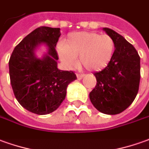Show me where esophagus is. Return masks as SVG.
<instances>
[{
    "label": "esophagus",
    "instance_id": "esophagus-1",
    "mask_svg": "<svg viewBox=\"0 0 149 149\" xmlns=\"http://www.w3.org/2000/svg\"><path fill=\"white\" fill-rule=\"evenodd\" d=\"M76 76H77V79H79V80H80V79H82L83 78H84V74H76Z\"/></svg>",
    "mask_w": 149,
    "mask_h": 149
}]
</instances>
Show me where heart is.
Returning a JSON list of instances; mask_svg holds the SVG:
<instances>
[{
	"instance_id": "1",
	"label": "heart",
	"mask_w": 149,
	"mask_h": 149,
	"mask_svg": "<svg viewBox=\"0 0 149 149\" xmlns=\"http://www.w3.org/2000/svg\"><path fill=\"white\" fill-rule=\"evenodd\" d=\"M115 49V42L109 35H100L93 31L70 33L58 47L61 61L69 69L76 64V58L85 68L99 71L111 61Z\"/></svg>"
}]
</instances>
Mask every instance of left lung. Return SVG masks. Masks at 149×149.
I'll return each instance as SVG.
<instances>
[{"instance_id": "8db88e82", "label": "left lung", "mask_w": 149, "mask_h": 149, "mask_svg": "<svg viewBox=\"0 0 149 149\" xmlns=\"http://www.w3.org/2000/svg\"><path fill=\"white\" fill-rule=\"evenodd\" d=\"M115 42V50L107 66L94 73L96 85L89 94L97 110L113 115L127 109L138 93L140 57L134 46L113 30L103 28Z\"/></svg>"}]
</instances>
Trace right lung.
Listing matches in <instances>:
<instances>
[{
	"mask_svg": "<svg viewBox=\"0 0 149 149\" xmlns=\"http://www.w3.org/2000/svg\"><path fill=\"white\" fill-rule=\"evenodd\" d=\"M61 36L60 28L38 27L15 48L9 61L10 84L18 103L39 115L55 111L66 96V88L77 78L73 71L57 68L55 47ZM45 44L48 51L42 58L36 49Z\"/></svg>",
	"mask_w": 149,
	"mask_h": 149,
	"instance_id": "1",
	"label": "right lung"
}]
</instances>
